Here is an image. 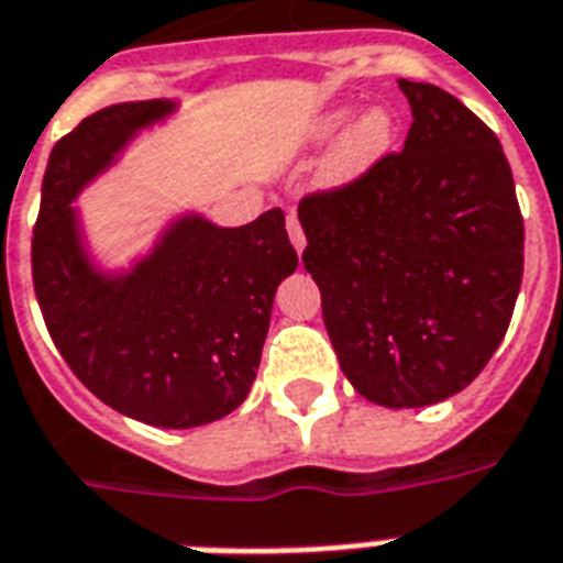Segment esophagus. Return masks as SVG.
Returning a JSON list of instances; mask_svg holds the SVG:
<instances>
[{"label": "esophagus", "instance_id": "1", "mask_svg": "<svg viewBox=\"0 0 563 563\" xmlns=\"http://www.w3.org/2000/svg\"><path fill=\"white\" fill-rule=\"evenodd\" d=\"M286 230H289V239H291V244H295V251H303V247H307V235H303V227H300V221H298V214L291 212L289 218H286Z\"/></svg>", "mask_w": 563, "mask_h": 563}]
</instances>
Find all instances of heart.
Instances as JSON below:
<instances>
[{
	"label": "heart",
	"instance_id": "obj_1",
	"mask_svg": "<svg viewBox=\"0 0 563 563\" xmlns=\"http://www.w3.org/2000/svg\"><path fill=\"white\" fill-rule=\"evenodd\" d=\"M351 118V106H336L328 109L324 114L316 118L310 126V144L319 147L324 141L336 135ZM396 141V118L393 111L384 106H368L366 111H360L357 118L351 120L350 126L342 132V139L336 141V147L330 150V156L324 158V165L319 170V179L324 188H345L351 183H357L360 177H366L368 170L380 162V158L393 150Z\"/></svg>",
	"mask_w": 563,
	"mask_h": 563
}]
</instances>
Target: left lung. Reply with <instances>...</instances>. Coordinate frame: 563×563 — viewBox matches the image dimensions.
<instances>
[{
  "instance_id": "obj_1",
  "label": "left lung",
  "mask_w": 563,
  "mask_h": 563,
  "mask_svg": "<svg viewBox=\"0 0 563 563\" xmlns=\"http://www.w3.org/2000/svg\"><path fill=\"white\" fill-rule=\"evenodd\" d=\"M398 88L413 111L405 150L298 206L339 366L393 410L445 401L487 366L520 295L526 239L499 139L443 88Z\"/></svg>"
}]
</instances>
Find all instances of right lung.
Returning a JSON list of instances; mask_svg holds the SVG:
<instances>
[{
  "label": "right lung",
  "instance_id": "add662e5",
  "mask_svg": "<svg viewBox=\"0 0 563 563\" xmlns=\"http://www.w3.org/2000/svg\"><path fill=\"white\" fill-rule=\"evenodd\" d=\"M179 100L93 111L49 153L32 239L34 295L73 375L153 428L224 419L251 393L277 286L298 268L280 209L244 227L174 214L126 268L93 260L79 200Z\"/></svg>",
  "mask_w": 563,
  "mask_h": 563
}]
</instances>
